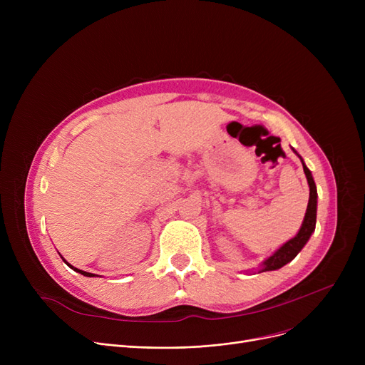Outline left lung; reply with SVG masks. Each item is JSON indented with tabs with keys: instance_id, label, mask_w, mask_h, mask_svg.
I'll return each mask as SVG.
<instances>
[{
	"instance_id": "1",
	"label": "left lung",
	"mask_w": 365,
	"mask_h": 365,
	"mask_svg": "<svg viewBox=\"0 0 365 365\" xmlns=\"http://www.w3.org/2000/svg\"><path fill=\"white\" fill-rule=\"evenodd\" d=\"M296 152V150H294ZM302 160V158H300ZM303 171L306 175V179H308L309 183V202H308V208H306V215H304V220L302 223L300 231L297 232V235L287 241L278 252H275L269 259L264 260L263 267L260 269V272H266V271H277L279 267H282L284 264H287L289 262H292L302 248L304 247V244L308 242V240L311 238L312 232L315 231V223H317V186L315 182L312 179V175L309 168L304 165L303 160Z\"/></svg>"
}]
</instances>
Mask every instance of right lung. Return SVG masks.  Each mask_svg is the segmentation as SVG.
<instances>
[{"instance_id": "right-lung-1", "label": "right lung", "mask_w": 365, "mask_h": 365, "mask_svg": "<svg viewBox=\"0 0 365 365\" xmlns=\"http://www.w3.org/2000/svg\"><path fill=\"white\" fill-rule=\"evenodd\" d=\"M69 264V263H68ZM71 266V264H69ZM72 267V266H71ZM72 269H73V267H72ZM73 271H76V272H80V274H83V275H86V277H94V274H90V272H84V271H80V269H76V267H75V269Z\"/></svg>"}]
</instances>
